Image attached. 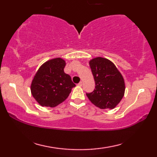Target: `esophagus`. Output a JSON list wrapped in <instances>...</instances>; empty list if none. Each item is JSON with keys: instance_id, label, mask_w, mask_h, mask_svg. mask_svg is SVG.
<instances>
[{"instance_id": "1", "label": "esophagus", "mask_w": 157, "mask_h": 157, "mask_svg": "<svg viewBox=\"0 0 157 157\" xmlns=\"http://www.w3.org/2000/svg\"><path fill=\"white\" fill-rule=\"evenodd\" d=\"M82 84H83V82H79V83L78 85V86H82Z\"/></svg>"}]
</instances>
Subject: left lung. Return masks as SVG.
Returning a JSON list of instances; mask_svg holds the SVG:
<instances>
[{"instance_id":"1","label":"left lung","mask_w":157,"mask_h":157,"mask_svg":"<svg viewBox=\"0 0 157 157\" xmlns=\"http://www.w3.org/2000/svg\"><path fill=\"white\" fill-rule=\"evenodd\" d=\"M95 83L94 91L86 94L89 100L102 109H113L121 102L125 91L123 75L115 64L106 58L98 57L89 61Z\"/></svg>"}]
</instances>
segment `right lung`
Masks as SVG:
<instances>
[{"label": "right lung", "mask_w": 157, "mask_h": 157, "mask_svg": "<svg viewBox=\"0 0 157 157\" xmlns=\"http://www.w3.org/2000/svg\"><path fill=\"white\" fill-rule=\"evenodd\" d=\"M66 62L60 57L42 64L32 81L31 94L42 107H55L63 102L75 84L63 71Z\"/></svg>", "instance_id": "add662e5"}]
</instances>
